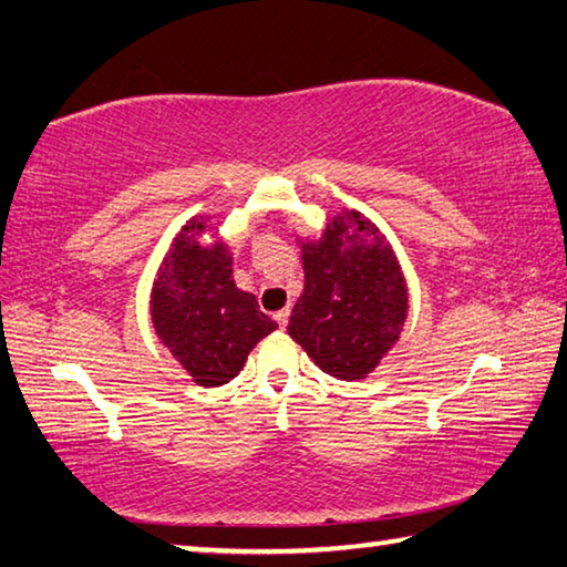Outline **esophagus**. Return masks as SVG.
I'll return each mask as SVG.
<instances>
[{
  "mask_svg": "<svg viewBox=\"0 0 567 567\" xmlns=\"http://www.w3.org/2000/svg\"><path fill=\"white\" fill-rule=\"evenodd\" d=\"M287 320H290V310H287V307H285V310H280V312H275V322L277 324H280V328L285 330V324H287Z\"/></svg>",
  "mask_w": 567,
  "mask_h": 567,
  "instance_id": "34e87169",
  "label": "esophagus"
}]
</instances>
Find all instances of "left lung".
<instances>
[{"mask_svg":"<svg viewBox=\"0 0 567 567\" xmlns=\"http://www.w3.org/2000/svg\"><path fill=\"white\" fill-rule=\"evenodd\" d=\"M305 287L287 332L322 372L362 380L395 348L410 295L395 249L358 209L342 207L320 237L295 235Z\"/></svg>","mask_w":567,"mask_h":567,"instance_id":"left-lung-1","label":"left lung"}]
</instances>
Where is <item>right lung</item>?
<instances>
[{
  "instance_id": "obj_1",
  "label": "right lung",
  "mask_w": 567,
  "mask_h": 567,
  "mask_svg": "<svg viewBox=\"0 0 567 567\" xmlns=\"http://www.w3.org/2000/svg\"><path fill=\"white\" fill-rule=\"evenodd\" d=\"M213 219L195 215L182 225L150 292L157 340L203 388L235 380L255 344L277 330L255 295L237 290L233 252Z\"/></svg>"
}]
</instances>
